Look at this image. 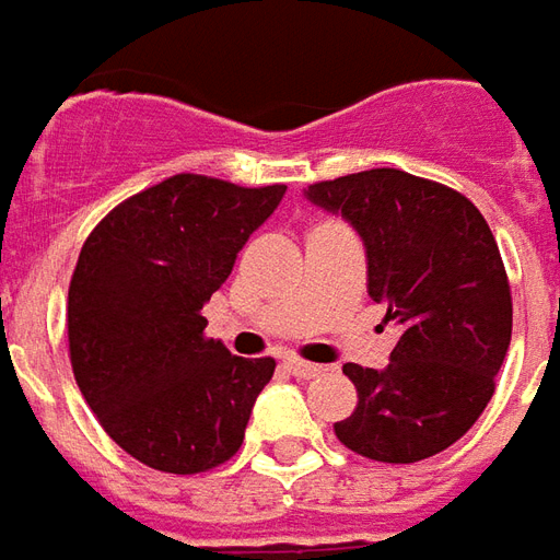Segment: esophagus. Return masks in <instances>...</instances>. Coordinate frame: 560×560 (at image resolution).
I'll list each match as a JSON object with an SVG mask.
<instances>
[{
    "label": "esophagus",
    "mask_w": 560,
    "mask_h": 560,
    "mask_svg": "<svg viewBox=\"0 0 560 560\" xmlns=\"http://www.w3.org/2000/svg\"><path fill=\"white\" fill-rule=\"evenodd\" d=\"M284 369H288L293 377H303V381H312V377L324 375V365L305 363V360H296V357H288V360H284Z\"/></svg>",
    "instance_id": "obj_1"
}]
</instances>
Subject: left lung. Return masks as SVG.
Masks as SVG:
<instances>
[{
  "label": "left lung",
  "mask_w": 560,
  "mask_h": 560,
  "mask_svg": "<svg viewBox=\"0 0 560 560\" xmlns=\"http://www.w3.org/2000/svg\"><path fill=\"white\" fill-rule=\"evenodd\" d=\"M303 195L360 233L369 296L401 327L387 369L345 365L360 401L336 422L339 441L393 465L456 444L492 399L513 336L504 260L480 209L396 167L315 183Z\"/></svg>",
  "instance_id": "1"
}]
</instances>
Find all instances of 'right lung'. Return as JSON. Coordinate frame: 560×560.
Here are the masks:
<instances>
[{
  "label": "right lung",
  "mask_w": 560,
  "mask_h": 560,
  "mask_svg": "<svg viewBox=\"0 0 560 560\" xmlns=\"http://www.w3.org/2000/svg\"><path fill=\"white\" fill-rule=\"evenodd\" d=\"M288 185L176 173L90 233L68 288V348L83 399L128 456L200 474L240 450L276 360L233 357L200 308Z\"/></svg>",
  "instance_id": "1"
}]
</instances>
